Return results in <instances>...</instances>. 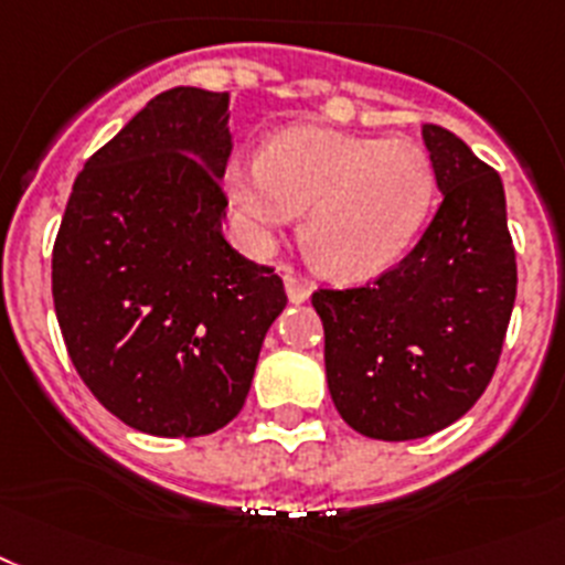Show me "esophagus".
Instances as JSON below:
<instances>
[{"label": "esophagus", "mask_w": 565, "mask_h": 565, "mask_svg": "<svg viewBox=\"0 0 565 565\" xmlns=\"http://www.w3.org/2000/svg\"><path fill=\"white\" fill-rule=\"evenodd\" d=\"M284 290H287V298H290L292 305H305L307 298H310V287L301 278H296V275H284Z\"/></svg>", "instance_id": "1"}]
</instances>
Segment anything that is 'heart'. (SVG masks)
Wrapping results in <instances>:
<instances>
[{
  "mask_svg": "<svg viewBox=\"0 0 565 565\" xmlns=\"http://www.w3.org/2000/svg\"><path fill=\"white\" fill-rule=\"evenodd\" d=\"M226 198L253 253L305 212L307 253L341 281H367L399 264L436 194L434 160L396 137L296 126L264 146L258 160H230Z\"/></svg>",
  "mask_w": 565,
  "mask_h": 565,
  "instance_id": "heart-1",
  "label": "heart"
}]
</instances>
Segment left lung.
<instances>
[{
	"instance_id": "8db88e82",
	"label": "left lung",
	"mask_w": 565,
	"mask_h": 565,
	"mask_svg": "<svg viewBox=\"0 0 565 565\" xmlns=\"http://www.w3.org/2000/svg\"><path fill=\"white\" fill-rule=\"evenodd\" d=\"M443 203L399 267L312 292L327 387L350 428L405 443L468 414L500 362L516 260L500 174L457 135L422 126Z\"/></svg>"
}]
</instances>
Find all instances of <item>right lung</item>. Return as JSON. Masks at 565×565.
I'll list each match as a JSON object with an SVG mask.
<instances>
[{"instance_id": "add662e5", "label": "right lung", "mask_w": 565, "mask_h": 565, "mask_svg": "<svg viewBox=\"0 0 565 565\" xmlns=\"http://www.w3.org/2000/svg\"><path fill=\"white\" fill-rule=\"evenodd\" d=\"M230 94L178 85L88 158L54 244V310L99 405L151 436L238 416L281 278L224 238Z\"/></svg>"}]
</instances>
